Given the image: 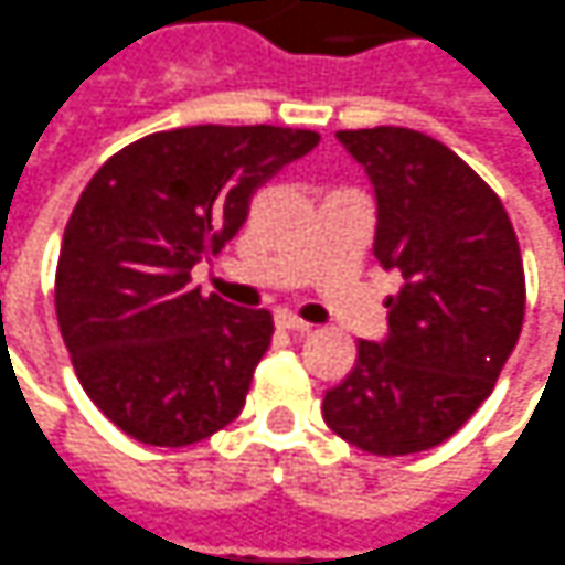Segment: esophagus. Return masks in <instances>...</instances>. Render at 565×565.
Listing matches in <instances>:
<instances>
[{
	"instance_id": "1",
	"label": "esophagus",
	"mask_w": 565,
	"mask_h": 565,
	"mask_svg": "<svg viewBox=\"0 0 565 565\" xmlns=\"http://www.w3.org/2000/svg\"><path fill=\"white\" fill-rule=\"evenodd\" d=\"M276 323H279L282 329H291V332H310V329H313V323L301 320V317H295L291 310H279V313H276Z\"/></svg>"
}]
</instances>
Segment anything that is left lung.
<instances>
[{"label": "left lung", "instance_id": "8db88e82", "mask_svg": "<svg viewBox=\"0 0 565 565\" xmlns=\"http://www.w3.org/2000/svg\"><path fill=\"white\" fill-rule=\"evenodd\" d=\"M376 192L373 255L404 279L388 335L323 397L348 445L404 457L457 433L520 342L525 274L513 223L460 154L407 127L335 132Z\"/></svg>", "mask_w": 565, "mask_h": 565}]
</instances>
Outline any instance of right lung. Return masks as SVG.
<instances>
[{"label": "right lung", "mask_w": 565, "mask_h": 565, "mask_svg": "<svg viewBox=\"0 0 565 565\" xmlns=\"http://www.w3.org/2000/svg\"><path fill=\"white\" fill-rule=\"evenodd\" d=\"M320 142L289 127H183L108 158L64 226L55 313L77 380L142 445L185 448L233 423L270 348V310L192 286L242 230L257 185Z\"/></svg>", "instance_id": "obj_1"}]
</instances>
